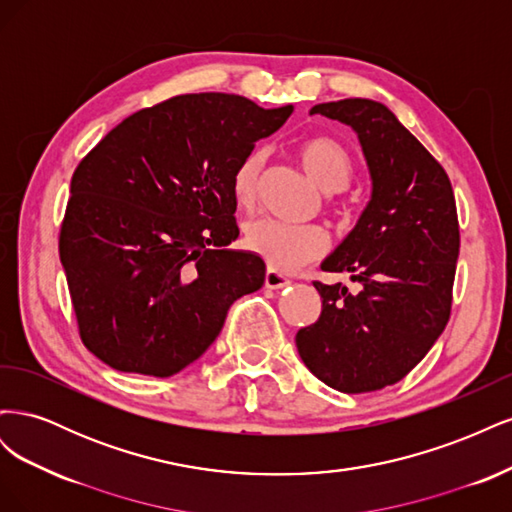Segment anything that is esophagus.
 Segmentation results:
<instances>
[{
  "label": "esophagus",
  "instance_id": "34e87169",
  "mask_svg": "<svg viewBox=\"0 0 512 512\" xmlns=\"http://www.w3.org/2000/svg\"><path fill=\"white\" fill-rule=\"evenodd\" d=\"M265 286H267V288H271V290H282V288L290 286V280H288L286 275H282V273H277V271L269 269V271L265 273Z\"/></svg>",
  "mask_w": 512,
  "mask_h": 512
}]
</instances>
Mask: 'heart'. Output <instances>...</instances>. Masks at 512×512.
Masks as SVG:
<instances>
[{
  "instance_id": "obj_1",
  "label": "heart",
  "mask_w": 512,
  "mask_h": 512,
  "mask_svg": "<svg viewBox=\"0 0 512 512\" xmlns=\"http://www.w3.org/2000/svg\"><path fill=\"white\" fill-rule=\"evenodd\" d=\"M305 173L327 194L346 190L354 179V160L344 145L329 136L307 138L299 145ZM265 151L252 149L232 173V198L243 209L256 205ZM245 247L275 271H294L320 258L327 250V235L320 226H292L271 218L256 220L245 228Z\"/></svg>"
}]
</instances>
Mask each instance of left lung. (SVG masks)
<instances>
[{
  "instance_id": "1",
  "label": "left lung",
  "mask_w": 512,
  "mask_h": 512,
  "mask_svg": "<svg viewBox=\"0 0 512 512\" xmlns=\"http://www.w3.org/2000/svg\"><path fill=\"white\" fill-rule=\"evenodd\" d=\"M350 126L365 153L371 198L322 271L352 273L359 292L314 282L320 318L297 333L312 374L342 393L380 391L423 361L451 318L459 256L457 205L446 170L380 102L316 104Z\"/></svg>"
}]
</instances>
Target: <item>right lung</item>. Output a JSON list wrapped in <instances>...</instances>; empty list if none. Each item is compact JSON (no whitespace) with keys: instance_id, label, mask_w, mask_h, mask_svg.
<instances>
[{"instance_id":"1","label":"right lung","mask_w":512,"mask_h":512,"mask_svg":"<svg viewBox=\"0 0 512 512\" xmlns=\"http://www.w3.org/2000/svg\"><path fill=\"white\" fill-rule=\"evenodd\" d=\"M292 106L185 94L143 108L76 166L59 258L79 335L102 363L168 378L220 335L230 305L265 284L239 237L232 173Z\"/></svg>"}]
</instances>
